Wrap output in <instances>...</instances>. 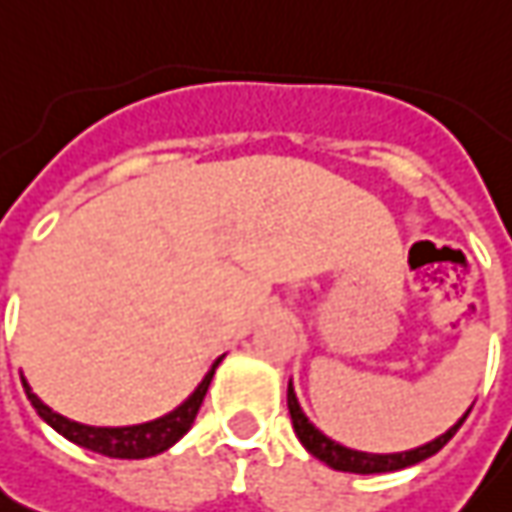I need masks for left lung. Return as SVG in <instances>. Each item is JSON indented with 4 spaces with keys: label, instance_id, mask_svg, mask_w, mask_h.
Wrapping results in <instances>:
<instances>
[{
    "label": "left lung",
    "instance_id": "obj_1",
    "mask_svg": "<svg viewBox=\"0 0 512 512\" xmlns=\"http://www.w3.org/2000/svg\"><path fill=\"white\" fill-rule=\"evenodd\" d=\"M289 414H291V425H294V433H297V439L303 442V448L309 450L311 456H317L320 462H326L328 467H334V470H343V473H391V470H402V467H411L416 462H425L428 456L433 453H439V450L448 445L450 439H453V433L462 428V422L470 414V408H467V414L448 428V431L442 433V436H436L433 442L428 445H419L414 450H402V453H365V450H351L340 445V442H334V439H328L326 433L320 431V428H314L309 422V416L303 414V408H300V402H297V394H294V388H291L289 382Z\"/></svg>",
    "mask_w": 512,
    "mask_h": 512
}]
</instances>
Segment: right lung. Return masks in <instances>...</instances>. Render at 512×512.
<instances>
[{"instance_id": "1", "label": "right lung", "mask_w": 512, "mask_h": 512, "mask_svg": "<svg viewBox=\"0 0 512 512\" xmlns=\"http://www.w3.org/2000/svg\"><path fill=\"white\" fill-rule=\"evenodd\" d=\"M218 362L221 360H215L209 374L201 379V385L175 411H169L161 419L141 422V425H127V428H93V425L73 422L67 416L56 414L53 408H47L45 402L30 391L25 379H22V385H25V394L30 399V405L36 408V414L42 416L53 431L62 433L64 439H70L73 445H81V448L101 453V456H113V459H147V456H155V453H164L167 448H172L192 428L195 416L201 411L203 397L209 391V382L215 377Z\"/></svg>"}]
</instances>
